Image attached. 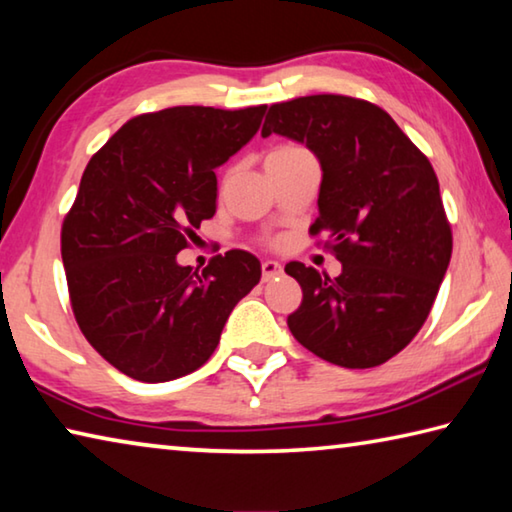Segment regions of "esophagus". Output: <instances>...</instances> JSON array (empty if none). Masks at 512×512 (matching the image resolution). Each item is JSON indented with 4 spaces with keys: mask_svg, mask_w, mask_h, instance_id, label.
<instances>
[{
    "mask_svg": "<svg viewBox=\"0 0 512 512\" xmlns=\"http://www.w3.org/2000/svg\"><path fill=\"white\" fill-rule=\"evenodd\" d=\"M277 275H282V264L273 262V259L262 262V282H271Z\"/></svg>",
    "mask_w": 512,
    "mask_h": 512,
    "instance_id": "obj_1",
    "label": "esophagus"
}]
</instances>
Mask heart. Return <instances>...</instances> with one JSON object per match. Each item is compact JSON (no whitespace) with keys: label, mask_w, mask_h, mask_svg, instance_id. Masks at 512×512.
Masks as SVG:
<instances>
[{"label":"heart","mask_w":512,"mask_h":512,"mask_svg":"<svg viewBox=\"0 0 512 512\" xmlns=\"http://www.w3.org/2000/svg\"><path fill=\"white\" fill-rule=\"evenodd\" d=\"M300 151H305V149H302V146H296V144H280V146H275V149L268 151L266 160L284 158V155H293V153H300Z\"/></svg>","instance_id":"heart-1"}]
</instances>
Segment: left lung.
Instances as JSON below:
<instances>
[{
	"label": "left lung",
	"mask_w": 512,
	"mask_h": 512,
	"mask_svg": "<svg viewBox=\"0 0 512 512\" xmlns=\"http://www.w3.org/2000/svg\"><path fill=\"white\" fill-rule=\"evenodd\" d=\"M307 144L323 169L311 235L343 264L339 277L284 266L302 287L291 334L341 368H375L413 341L452 259L436 171L386 110L343 94L273 103L262 128Z\"/></svg>",
	"instance_id": "obj_1"
}]
</instances>
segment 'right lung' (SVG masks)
<instances>
[{"label":"right lung","instance_id":"1","mask_svg":"<svg viewBox=\"0 0 512 512\" xmlns=\"http://www.w3.org/2000/svg\"><path fill=\"white\" fill-rule=\"evenodd\" d=\"M266 106H176L126 121L83 171L60 232L74 318L110 366L146 384L212 357L230 311L262 277L246 250L180 266L216 212V173L262 124Z\"/></svg>","mask_w":512,"mask_h":512}]
</instances>
